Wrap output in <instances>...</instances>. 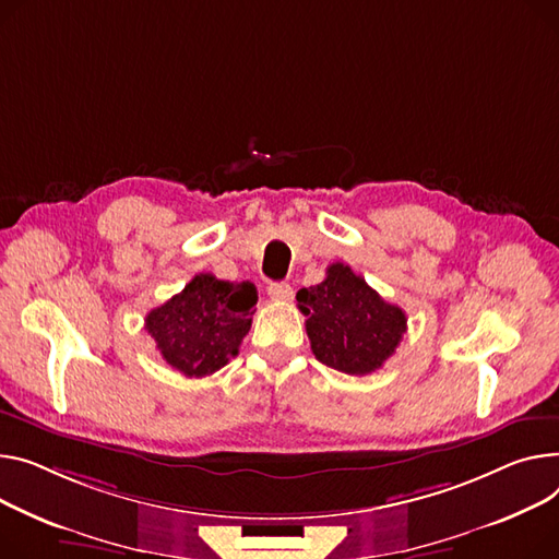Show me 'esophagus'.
<instances>
[{
	"mask_svg": "<svg viewBox=\"0 0 559 559\" xmlns=\"http://www.w3.org/2000/svg\"><path fill=\"white\" fill-rule=\"evenodd\" d=\"M267 294L272 301H278V304H287L292 299V287L287 283H270L267 287Z\"/></svg>",
	"mask_w": 559,
	"mask_h": 559,
	"instance_id": "34e87169",
	"label": "esophagus"
}]
</instances>
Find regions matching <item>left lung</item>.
Segmentation results:
<instances>
[{
	"mask_svg": "<svg viewBox=\"0 0 559 559\" xmlns=\"http://www.w3.org/2000/svg\"><path fill=\"white\" fill-rule=\"evenodd\" d=\"M314 357L346 376H368L382 368L406 332L402 308L357 276L332 263L319 285L296 292Z\"/></svg>",
	"mask_w": 559,
	"mask_h": 559,
	"instance_id": "left-lung-1",
	"label": "left lung"
}]
</instances>
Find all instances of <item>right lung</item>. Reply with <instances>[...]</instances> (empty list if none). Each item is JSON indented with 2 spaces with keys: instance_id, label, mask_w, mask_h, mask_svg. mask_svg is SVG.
Returning a JSON list of instances; mask_svg holds the SVG:
<instances>
[{
  "instance_id": "add662e5",
  "label": "right lung",
  "mask_w": 559,
  "mask_h": 559,
  "mask_svg": "<svg viewBox=\"0 0 559 559\" xmlns=\"http://www.w3.org/2000/svg\"><path fill=\"white\" fill-rule=\"evenodd\" d=\"M253 283L198 274L170 301L145 314L162 357L186 378H204L227 366L251 328Z\"/></svg>"
}]
</instances>
